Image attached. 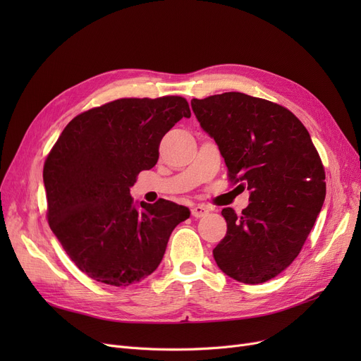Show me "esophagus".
Segmentation results:
<instances>
[{
    "label": "esophagus",
    "mask_w": 361,
    "mask_h": 361,
    "mask_svg": "<svg viewBox=\"0 0 361 361\" xmlns=\"http://www.w3.org/2000/svg\"><path fill=\"white\" fill-rule=\"evenodd\" d=\"M207 207H204V206H202V204H196L193 209H192V215L195 216V218H203V216H206L207 215Z\"/></svg>",
    "instance_id": "1"
}]
</instances>
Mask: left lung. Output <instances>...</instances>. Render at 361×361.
Masks as SVG:
<instances>
[{"label":"left lung","mask_w":361,"mask_h":361,"mask_svg":"<svg viewBox=\"0 0 361 361\" xmlns=\"http://www.w3.org/2000/svg\"><path fill=\"white\" fill-rule=\"evenodd\" d=\"M200 127L219 147L228 177L247 188L238 216L222 209L226 234L214 249L218 268L262 283L298 256L324 206L325 169L309 131L291 111L240 92L192 99Z\"/></svg>","instance_id":"obj_1"}]
</instances>
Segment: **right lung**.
Returning <instances> with one entry per match:
<instances>
[{
	"instance_id": "obj_1",
	"label": "right lung",
	"mask_w": 361,
	"mask_h": 361,
	"mask_svg": "<svg viewBox=\"0 0 361 361\" xmlns=\"http://www.w3.org/2000/svg\"><path fill=\"white\" fill-rule=\"evenodd\" d=\"M190 116L181 97L124 98L63 130L44 166L48 222L89 278L127 287L159 267L171 233L190 211L165 199L137 203L130 187L157 165L162 137Z\"/></svg>"
}]
</instances>
